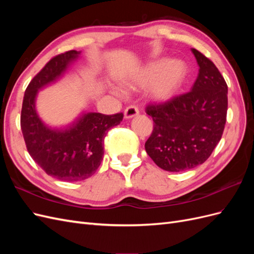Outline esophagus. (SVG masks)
Returning a JSON list of instances; mask_svg holds the SVG:
<instances>
[{
    "label": "esophagus",
    "instance_id": "1",
    "mask_svg": "<svg viewBox=\"0 0 254 254\" xmlns=\"http://www.w3.org/2000/svg\"><path fill=\"white\" fill-rule=\"evenodd\" d=\"M137 114H139V110H137L136 107L129 106L128 108H126L124 111V118L126 120H129V119H132V118L136 117Z\"/></svg>",
    "mask_w": 254,
    "mask_h": 254
}]
</instances>
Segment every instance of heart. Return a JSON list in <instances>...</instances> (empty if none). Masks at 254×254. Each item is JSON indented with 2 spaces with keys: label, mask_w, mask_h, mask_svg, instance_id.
Here are the masks:
<instances>
[{
  "label": "heart",
  "mask_w": 254,
  "mask_h": 254,
  "mask_svg": "<svg viewBox=\"0 0 254 254\" xmlns=\"http://www.w3.org/2000/svg\"><path fill=\"white\" fill-rule=\"evenodd\" d=\"M188 67L181 60L158 59L137 68L123 81L130 90L146 87V94L155 102H166L179 90L186 79ZM111 92L120 96V91L112 87Z\"/></svg>",
  "instance_id": "b5f03b06"
}]
</instances>
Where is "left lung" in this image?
Instances as JSON below:
<instances>
[{"label":"left lung","instance_id":"8db88e82","mask_svg":"<svg viewBox=\"0 0 254 254\" xmlns=\"http://www.w3.org/2000/svg\"><path fill=\"white\" fill-rule=\"evenodd\" d=\"M190 51L199 66L190 92L146 108L155 124L145 150L167 172L188 171L205 162L226 125L227 83L210 59L195 49Z\"/></svg>","mask_w":254,"mask_h":254}]
</instances>
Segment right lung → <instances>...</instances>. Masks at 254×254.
<instances>
[{
	"mask_svg": "<svg viewBox=\"0 0 254 254\" xmlns=\"http://www.w3.org/2000/svg\"><path fill=\"white\" fill-rule=\"evenodd\" d=\"M79 56L80 52L68 51L50 60L29 82L21 111V129L30 157L48 175L63 181L84 180L97 171L105 136L123 120V113L82 111L70 124L55 127L41 119L36 108L39 91L63 78Z\"/></svg>",
	"mask_w": 254,
	"mask_h": 254,
	"instance_id": "obj_1",
	"label": "right lung"
}]
</instances>
